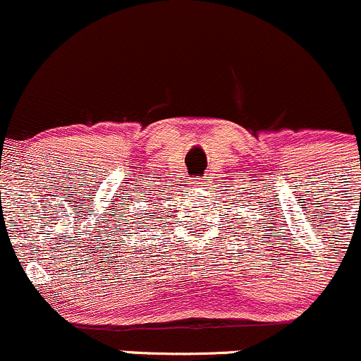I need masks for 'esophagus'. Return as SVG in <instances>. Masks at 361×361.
<instances>
[{
	"instance_id": "1",
	"label": "esophagus",
	"mask_w": 361,
	"mask_h": 361,
	"mask_svg": "<svg viewBox=\"0 0 361 361\" xmlns=\"http://www.w3.org/2000/svg\"><path fill=\"white\" fill-rule=\"evenodd\" d=\"M202 180H203V179H196L195 184H202Z\"/></svg>"
}]
</instances>
